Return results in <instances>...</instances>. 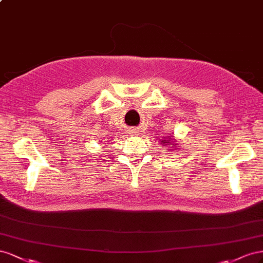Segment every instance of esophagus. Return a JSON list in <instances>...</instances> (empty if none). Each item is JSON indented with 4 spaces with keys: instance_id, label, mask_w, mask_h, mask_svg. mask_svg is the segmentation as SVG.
<instances>
[{
    "instance_id": "1",
    "label": "esophagus",
    "mask_w": 263,
    "mask_h": 263,
    "mask_svg": "<svg viewBox=\"0 0 263 263\" xmlns=\"http://www.w3.org/2000/svg\"><path fill=\"white\" fill-rule=\"evenodd\" d=\"M133 131V130H132ZM131 133H136V132H131Z\"/></svg>"
}]
</instances>
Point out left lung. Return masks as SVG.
<instances>
[{
  "mask_svg": "<svg viewBox=\"0 0 263 263\" xmlns=\"http://www.w3.org/2000/svg\"><path fill=\"white\" fill-rule=\"evenodd\" d=\"M162 143H163V144H170V141H168V140H163Z\"/></svg>",
  "mask_w": 263,
  "mask_h": 263,
  "instance_id": "1",
  "label": "left lung"
}]
</instances>
